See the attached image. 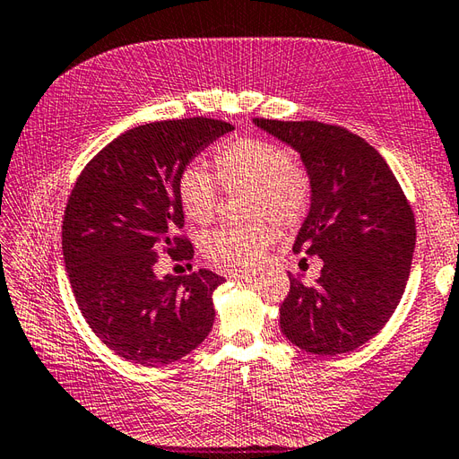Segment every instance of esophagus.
<instances>
[{"instance_id": "obj_1", "label": "esophagus", "mask_w": 459, "mask_h": 459, "mask_svg": "<svg viewBox=\"0 0 459 459\" xmlns=\"http://www.w3.org/2000/svg\"><path fill=\"white\" fill-rule=\"evenodd\" d=\"M258 268H235V270H230V276L232 278H250V276H256L258 274Z\"/></svg>"}]
</instances>
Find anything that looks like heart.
Listing matches in <instances>:
<instances>
[{"mask_svg":"<svg viewBox=\"0 0 459 459\" xmlns=\"http://www.w3.org/2000/svg\"><path fill=\"white\" fill-rule=\"evenodd\" d=\"M214 163L219 176L201 161L189 163L181 171V209L193 222L204 224L217 211L221 181L230 191L248 189V212L260 219L204 232L201 250L224 264H256L278 237L272 218L286 229L298 227L306 219L314 197L309 173L284 145L262 138L221 145Z\"/></svg>","mask_w":459,"mask_h":459,"instance_id":"1","label":"heart"}]
</instances>
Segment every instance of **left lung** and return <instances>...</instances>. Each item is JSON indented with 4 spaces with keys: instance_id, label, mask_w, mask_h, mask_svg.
<instances>
[{
    "instance_id": "obj_1",
    "label": "left lung",
    "mask_w": 459,
    "mask_h": 459,
    "mask_svg": "<svg viewBox=\"0 0 459 459\" xmlns=\"http://www.w3.org/2000/svg\"><path fill=\"white\" fill-rule=\"evenodd\" d=\"M252 122L299 153L314 185L294 252L319 256L324 268L314 286L290 274L281 333L321 357L355 351L404 294L416 245L411 204L383 155L357 134L314 120Z\"/></svg>"
}]
</instances>
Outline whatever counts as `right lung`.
I'll return each mask as SVG.
<instances>
[{"instance_id": "right-lung-1", "label": "right lung", "mask_w": 459, "mask_h": 459, "mask_svg": "<svg viewBox=\"0 0 459 459\" xmlns=\"http://www.w3.org/2000/svg\"><path fill=\"white\" fill-rule=\"evenodd\" d=\"M235 128L212 118L165 120L120 134L86 163L63 219V256L86 324L116 355L169 365L201 345L224 278L201 268L155 274L160 252L193 258L179 178L195 155Z\"/></svg>"}]
</instances>
